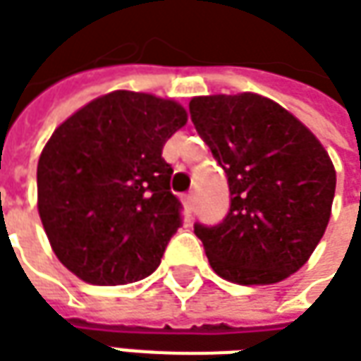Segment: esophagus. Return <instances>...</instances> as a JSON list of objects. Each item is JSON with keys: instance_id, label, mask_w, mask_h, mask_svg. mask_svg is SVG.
I'll list each match as a JSON object with an SVG mask.
<instances>
[{"instance_id": "1", "label": "esophagus", "mask_w": 361, "mask_h": 361, "mask_svg": "<svg viewBox=\"0 0 361 361\" xmlns=\"http://www.w3.org/2000/svg\"><path fill=\"white\" fill-rule=\"evenodd\" d=\"M193 204H195V195H193V193H185V195H183V205H185L188 212H192Z\"/></svg>"}]
</instances>
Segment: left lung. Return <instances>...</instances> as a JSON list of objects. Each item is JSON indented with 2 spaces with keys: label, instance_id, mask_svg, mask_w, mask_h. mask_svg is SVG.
Listing matches in <instances>:
<instances>
[{
  "label": "left lung",
  "instance_id": "1",
  "mask_svg": "<svg viewBox=\"0 0 361 361\" xmlns=\"http://www.w3.org/2000/svg\"><path fill=\"white\" fill-rule=\"evenodd\" d=\"M190 114L231 193L224 224L193 228L212 269L240 286L290 278L331 216L336 169L326 147L286 107L252 92L197 95Z\"/></svg>",
  "mask_w": 361,
  "mask_h": 361
}]
</instances>
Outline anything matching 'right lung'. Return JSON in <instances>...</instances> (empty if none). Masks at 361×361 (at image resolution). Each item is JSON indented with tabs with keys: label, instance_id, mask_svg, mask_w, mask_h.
<instances>
[{
	"label": "right lung",
	"instance_id": "right-lung-1",
	"mask_svg": "<svg viewBox=\"0 0 361 361\" xmlns=\"http://www.w3.org/2000/svg\"><path fill=\"white\" fill-rule=\"evenodd\" d=\"M185 107L116 90L59 123L37 161V212L57 259L94 286L147 278L180 228L164 143Z\"/></svg>",
	"mask_w": 361,
	"mask_h": 361
}]
</instances>
